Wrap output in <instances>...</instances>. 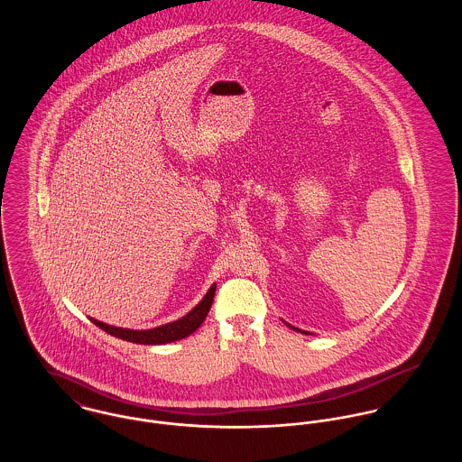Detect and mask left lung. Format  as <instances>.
<instances>
[{
  "mask_svg": "<svg viewBox=\"0 0 462 462\" xmlns=\"http://www.w3.org/2000/svg\"><path fill=\"white\" fill-rule=\"evenodd\" d=\"M286 324V322H284ZM290 329L297 330V332H302V334H311V332H308V330L297 329V328H293V326H290V324H286Z\"/></svg>",
  "mask_w": 462,
  "mask_h": 462,
  "instance_id": "left-lung-1",
  "label": "left lung"
}]
</instances>
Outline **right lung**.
Wrapping results in <instances>:
<instances>
[{
  "label": "right lung",
  "mask_w": 462,
  "mask_h": 462,
  "mask_svg": "<svg viewBox=\"0 0 462 462\" xmlns=\"http://www.w3.org/2000/svg\"><path fill=\"white\" fill-rule=\"evenodd\" d=\"M215 290H217V284H213L206 291L202 300L199 302L192 311H189L180 320H174L171 324H163L160 328L143 330L123 329V328H114V326L103 324V322H99L96 319H90V322L94 326H97L99 329H103L105 332L116 336V337L132 341V343H140V345H165V343H172V341H178V339H183V337L190 336L192 332H196L199 329V326L204 322V319H206V315H208V311H209V308L213 304Z\"/></svg>",
  "instance_id": "right-lung-1"
}]
</instances>
